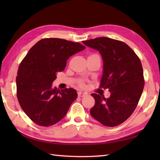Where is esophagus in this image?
<instances>
[{
    "mask_svg": "<svg viewBox=\"0 0 160 160\" xmlns=\"http://www.w3.org/2000/svg\"><path fill=\"white\" fill-rule=\"evenodd\" d=\"M78 97H80V98H81V97H84V96H87V93L81 92V91H79V92L78 93Z\"/></svg>",
    "mask_w": 160,
    "mask_h": 160,
    "instance_id": "1",
    "label": "esophagus"
}]
</instances>
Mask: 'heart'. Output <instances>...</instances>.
Listing matches in <instances>:
<instances>
[{"label": "heart", "instance_id": "heart-1", "mask_svg": "<svg viewBox=\"0 0 160 160\" xmlns=\"http://www.w3.org/2000/svg\"><path fill=\"white\" fill-rule=\"evenodd\" d=\"M80 86L81 87H85V83H84L83 81H81V82H80Z\"/></svg>", "mask_w": 160, "mask_h": 160}]
</instances>
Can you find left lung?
I'll return each mask as SVG.
<instances>
[{"label": "left lung", "instance_id": "left-lung-1", "mask_svg": "<svg viewBox=\"0 0 160 160\" xmlns=\"http://www.w3.org/2000/svg\"><path fill=\"white\" fill-rule=\"evenodd\" d=\"M82 42L98 50L103 60L100 88L108 89L111 96L92 93L95 105L90 113L102 124L113 127L123 123L133 113L144 86L141 61L124 42L100 37Z\"/></svg>", "mask_w": 160, "mask_h": 160}]
</instances>
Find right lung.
<instances>
[{"label": "right lung", "instance_id": "obj_1", "mask_svg": "<svg viewBox=\"0 0 160 160\" xmlns=\"http://www.w3.org/2000/svg\"><path fill=\"white\" fill-rule=\"evenodd\" d=\"M85 49L79 42L51 38L36 42L20 62L16 95L22 109L39 126L49 127L65 116L76 99V91L52 89L57 73L65 69L69 57Z\"/></svg>", "mask_w": 160, "mask_h": 160}]
</instances>
